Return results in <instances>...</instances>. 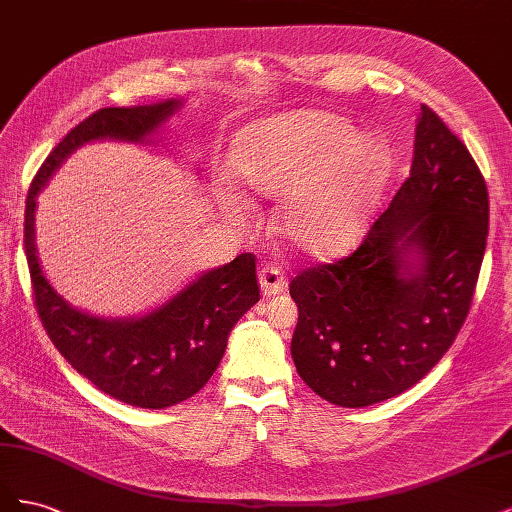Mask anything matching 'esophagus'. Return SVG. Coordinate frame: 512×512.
Listing matches in <instances>:
<instances>
[{
  "label": "esophagus",
  "instance_id": "esophagus-1",
  "mask_svg": "<svg viewBox=\"0 0 512 512\" xmlns=\"http://www.w3.org/2000/svg\"><path fill=\"white\" fill-rule=\"evenodd\" d=\"M258 284L265 297H275V294H280L286 288V277L280 267L267 265L258 271Z\"/></svg>",
  "mask_w": 512,
  "mask_h": 512
}]
</instances>
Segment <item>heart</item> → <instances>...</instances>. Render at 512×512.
<instances>
[{
	"mask_svg": "<svg viewBox=\"0 0 512 512\" xmlns=\"http://www.w3.org/2000/svg\"><path fill=\"white\" fill-rule=\"evenodd\" d=\"M235 168L252 194L287 196L277 230L294 250L329 258L365 226L395 156L382 136L359 134L346 117L292 111L247 126L235 141Z\"/></svg>",
	"mask_w": 512,
	"mask_h": 512,
	"instance_id": "b5f03b06",
	"label": "heart"
}]
</instances>
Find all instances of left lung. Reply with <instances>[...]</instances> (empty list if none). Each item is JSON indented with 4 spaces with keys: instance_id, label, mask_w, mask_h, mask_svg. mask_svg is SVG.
Here are the masks:
<instances>
[{
    "instance_id": "8db88e82",
    "label": "left lung",
    "mask_w": 512,
    "mask_h": 512,
    "mask_svg": "<svg viewBox=\"0 0 512 512\" xmlns=\"http://www.w3.org/2000/svg\"><path fill=\"white\" fill-rule=\"evenodd\" d=\"M489 196L468 147L421 106L410 177L359 250L290 282V354L303 382L342 408L401 395L451 348L470 312Z\"/></svg>"
}]
</instances>
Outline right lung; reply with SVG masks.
<instances>
[{
    "label": "right lung",
    "instance_id": "1",
    "mask_svg": "<svg viewBox=\"0 0 512 512\" xmlns=\"http://www.w3.org/2000/svg\"><path fill=\"white\" fill-rule=\"evenodd\" d=\"M183 106L181 98L132 108H102L70 130L44 160L25 200V254L40 320L61 356L102 393L145 410L196 395L218 369L228 335L258 303L256 258L200 271L173 297L138 316H98L53 288L36 250V207L46 183L76 149L100 141L151 145Z\"/></svg>",
    "mask_w": 512,
    "mask_h": 512
}]
</instances>
